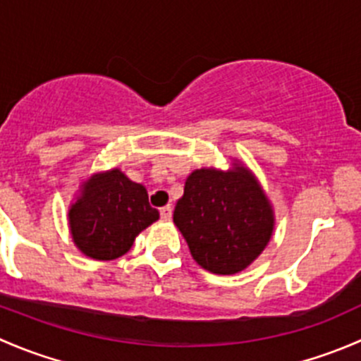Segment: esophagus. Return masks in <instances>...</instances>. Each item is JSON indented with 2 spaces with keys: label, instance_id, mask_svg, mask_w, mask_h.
<instances>
[{
  "label": "esophagus",
  "instance_id": "obj_1",
  "mask_svg": "<svg viewBox=\"0 0 361 361\" xmlns=\"http://www.w3.org/2000/svg\"><path fill=\"white\" fill-rule=\"evenodd\" d=\"M171 216H173V207L171 206H164V207H160V218H162V220H171Z\"/></svg>",
  "mask_w": 361,
  "mask_h": 361
}]
</instances>
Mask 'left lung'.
Masks as SVG:
<instances>
[{
    "label": "left lung",
    "mask_w": 361,
    "mask_h": 361,
    "mask_svg": "<svg viewBox=\"0 0 361 361\" xmlns=\"http://www.w3.org/2000/svg\"><path fill=\"white\" fill-rule=\"evenodd\" d=\"M194 260L213 274H238L253 264L274 232L271 199L253 171L234 159L228 169L188 174L173 214Z\"/></svg>",
    "instance_id": "1"
}]
</instances>
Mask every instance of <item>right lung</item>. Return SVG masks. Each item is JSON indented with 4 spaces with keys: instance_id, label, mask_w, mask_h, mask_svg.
Listing matches in <instances>:
<instances>
[{
    "instance_id": "1",
    "label": "right lung",
    "mask_w": 361,
    "mask_h": 361,
    "mask_svg": "<svg viewBox=\"0 0 361 361\" xmlns=\"http://www.w3.org/2000/svg\"><path fill=\"white\" fill-rule=\"evenodd\" d=\"M159 220L141 183L113 167L97 171L80 183L68 207L75 246L94 260H115L133 248L134 239Z\"/></svg>"
}]
</instances>
